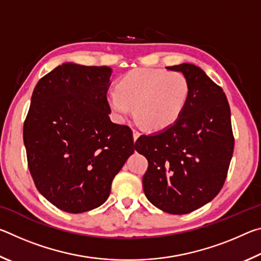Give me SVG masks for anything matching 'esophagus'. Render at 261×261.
Segmentation results:
<instances>
[{
	"label": "esophagus",
	"mask_w": 261,
	"mask_h": 261,
	"mask_svg": "<svg viewBox=\"0 0 261 261\" xmlns=\"http://www.w3.org/2000/svg\"><path fill=\"white\" fill-rule=\"evenodd\" d=\"M140 136V134H139V131H137V130H135L134 129V140L136 141L137 139H138V137Z\"/></svg>",
	"instance_id": "34e87169"
}]
</instances>
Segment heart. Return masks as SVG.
<instances>
[{
	"label": "heart",
	"mask_w": 261,
	"mask_h": 261,
	"mask_svg": "<svg viewBox=\"0 0 261 261\" xmlns=\"http://www.w3.org/2000/svg\"><path fill=\"white\" fill-rule=\"evenodd\" d=\"M109 92L107 103L115 120L124 122L134 112L149 129L163 130L178 121L188 103L190 83L179 71L135 69Z\"/></svg>",
	"instance_id": "heart-1"
}]
</instances>
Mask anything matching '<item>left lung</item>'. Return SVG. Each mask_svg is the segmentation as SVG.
Segmentation results:
<instances>
[{"label": "left lung", "instance_id": "obj_1", "mask_svg": "<svg viewBox=\"0 0 261 261\" xmlns=\"http://www.w3.org/2000/svg\"><path fill=\"white\" fill-rule=\"evenodd\" d=\"M190 95L178 121L155 135L136 140L147 159L145 196L169 214H188L210 202L222 189L233 152L230 107L222 88L199 67L183 63Z\"/></svg>", "mask_w": 261, "mask_h": 261}]
</instances>
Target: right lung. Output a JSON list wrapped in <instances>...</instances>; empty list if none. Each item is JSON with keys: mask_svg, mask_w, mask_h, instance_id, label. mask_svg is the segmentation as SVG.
I'll use <instances>...</instances> for the list:
<instances>
[{"mask_svg": "<svg viewBox=\"0 0 261 261\" xmlns=\"http://www.w3.org/2000/svg\"><path fill=\"white\" fill-rule=\"evenodd\" d=\"M110 72L64 63L33 91L23 130L28 166L38 191L68 213L102 205L135 152L132 130L109 118Z\"/></svg>", "mask_w": 261, "mask_h": 261, "instance_id": "add662e5", "label": "right lung"}]
</instances>
